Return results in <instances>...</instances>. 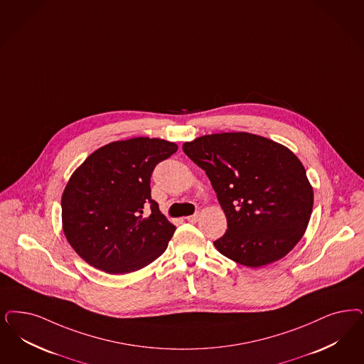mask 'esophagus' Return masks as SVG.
Listing matches in <instances>:
<instances>
[{
    "instance_id": "esophagus-1",
    "label": "esophagus",
    "mask_w": 364,
    "mask_h": 364,
    "mask_svg": "<svg viewBox=\"0 0 364 364\" xmlns=\"http://www.w3.org/2000/svg\"><path fill=\"white\" fill-rule=\"evenodd\" d=\"M199 213H195V215H191V216H187V220L191 222V223H196L198 220H199Z\"/></svg>"
}]
</instances>
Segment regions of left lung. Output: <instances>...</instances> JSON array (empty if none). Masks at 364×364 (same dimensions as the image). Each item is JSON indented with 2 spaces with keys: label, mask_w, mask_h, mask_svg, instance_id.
<instances>
[{
  "label": "left lung",
  "mask_w": 364,
  "mask_h": 364,
  "mask_svg": "<svg viewBox=\"0 0 364 364\" xmlns=\"http://www.w3.org/2000/svg\"><path fill=\"white\" fill-rule=\"evenodd\" d=\"M183 151L205 171L227 218L213 242L220 254L247 267L284 258L305 234L314 188L287 146L246 132L216 133L184 142Z\"/></svg>",
  "instance_id": "obj_1"
}]
</instances>
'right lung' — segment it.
<instances>
[{"label":"right lung","mask_w":364,"mask_h":364,"mask_svg":"<svg viewBox=\"0 0 364 364\" xmlns=\"http://www.w3.org/2000/svg\"><path fill=\"white\" fill-rule=\"evenodd\" d=\"M176 151L175 142L161 138H130L102 146L76 168L63 191L62 222L82 259L126 274L166 250L176 227L151 199V176Z\"/></svg>","instance_id":"obj_1"}]
</instances>
